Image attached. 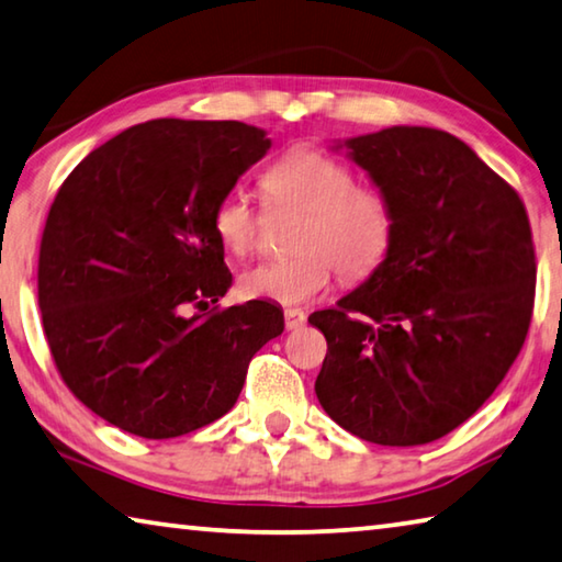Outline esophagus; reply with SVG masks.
<instances>
[{
    "instance_id": "1",
    "label": "esophagus",
    "mask_w": 562,
    "mask_h": 562,
    "mask_svg": "<svg viewBox=\"0 0 562 562\" xmlns=\"http://www.w3.org/2000/svg\"><path fill=\"white\" fill-rule=\"evenodd\" d=\"M283 318H286L289 330H299L303 323H306V313H303L301 308H286L283 311Z\"/></svg>"
}]
</instances>
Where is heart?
Returning a JSON list of instances; mask_svg holds the SVG:
<instances>
[{
    "label": "heart",
    "mask_w": 562,
    "mask_h": 562,
    "mask_svg": "<svg viewBox=\"0 0 562 562\" xmlns=\"http://www.w3.org/2000/svg\"><path fill=\"white\" fill-rule=\"evenodd\" d=\"M261 190L276 210L301 212L296 254L251 263L239 276L241 296L296 306L316 299L333 281L358 283L375 273L395 241L397 216L390 196L358 184V172L318 147L299 145L261 175ZM212 229L226 251L244 256L259 239L261 212L239 192L224 194Z\"/></svg>",
    "instance_id": "b5f03b06"
}]
</instances>
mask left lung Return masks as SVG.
<instances>
[{"mask_svg":"<svg viewBox=\"0 0 562 562\" xmlns=\"http://www.w3.org/2000/svg\"><path fill=\"white\" fill-rule=\"evenodd\" d=\"M336 147L390 196L397 232L366 283L311 313L328 340L316 395L372 445H427L464 425L524 348L536 296L526 206L435 127L395 125Z\"/></svg>","mask_w":562,"mask_h":562,"instance_id":"8db88e82","label":"left lung"}]
</instances>
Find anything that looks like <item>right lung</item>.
Listing matches in <instances>:
<instances>
[{
  "label": "right lung",
  "mask_w": 562,
  "mask_h": 562,
  "mask_svg": "<svg viewBox=\"0 0 562 562\" xmlns=\"http://www.w3.org/2000/svg\"><path fill=\"white\" fill-rule=\"evenodd\" d=\"M269 147L239 121L157 117L58 190L38 249L44 333L66 387L113 427L172 439L212 425L283 333L269 301L210 308L232 286L212 212Z\"/></svg>",
  "instance_id": "add662e5"
}]
</instances>
